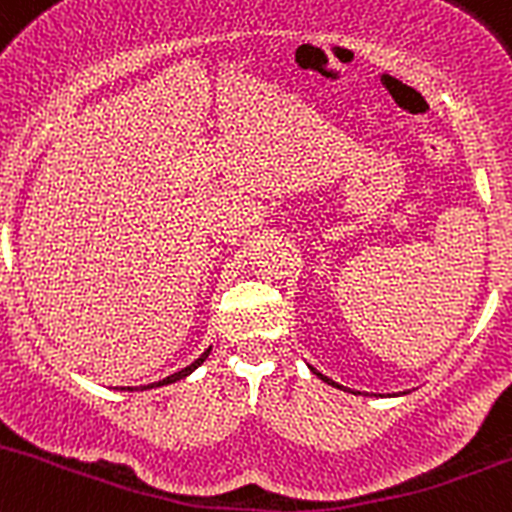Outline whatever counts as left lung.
<instances>
[{"mask_svg":"<svg viewBox=\"0 0 512 512\" xmlns=\"http://www.w3.org/2000/svg\"><path fill=\"white\" fill-rule=\"evenodd\" d=\"M310 370H312V372H315V375H317V377H320V380H325V382H327V385H335V388H340V390H342V385H337V382H332V380H330V377H325V375H322V372H317V370H315V367H310Z\"/></svg>","mask_w":512,"mask_h":512,"instance_id":"1","label":"left lung"}]
</instances>
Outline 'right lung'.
<instances>
[{"label":"right lung","instance_id":"1","mask_svg":"<svg viewBox=\"0 0 512 512\" xmlns=\"http://www.w3.org/2000/svg\"><path fill=\"white\" fill-rule=\"evenodd\" d=\"M210 350L212 347H207L205 352H202L200 357H197L195 362H192V365H187V367H182L180 372H175V375H170V377H165V380H160V382H152V385H145V388H122V390H150V388H162V385H170V382H177V380H182V377H187L190 375L192 370H195V367H200L202 362L207 360V355H210Z\"/></svg>","mask_w":512,"mask_h":512}]
</instances>
